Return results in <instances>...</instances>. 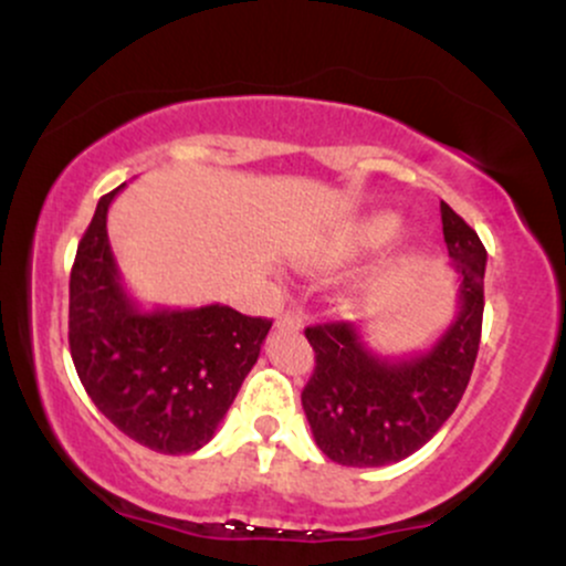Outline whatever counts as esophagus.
I'll list each match as a JSON object with an SVG mask.
<instances>
[{"label":"esophagus","mask_w":566,"mask_h":566,"mask_svg":"<svg viewBox=\"0 0 566 566\" xmlns=\"http://www.w3.org/2000/svg\"><path fill=\"white\" fill-rule=\"evenodd\" d=\"M276 327L279 329H303V314L301 311H284L282 316L276 319Z\"/></svg>","instance_id":"esophagus-1"}]
</instances>
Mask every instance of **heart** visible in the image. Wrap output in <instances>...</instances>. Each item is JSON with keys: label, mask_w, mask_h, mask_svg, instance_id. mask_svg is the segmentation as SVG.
I'll return each mask as SVG.
<instances>
[{"label": "heart", "mask_w": 566, "mask_h": 566, "mask_svg": "<svg viewBox=\"0 0 566 566\" xmlns=\"http://www.w3.org/2000/svg\"><path fill=\"white\" fill-rule=\"evenodd\" d=\"M396 229H399V220L394 216H386V212L369 216L359 220V223L343 229L340 233H335L329 242L311 250L308 255H303L301 265L303 269H329V265L346 263L350 258L361 255V252L378 250V247H382L394 237Z\"/></svg>", "instance_id": "heart-1"}]
</instances>
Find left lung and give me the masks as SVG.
Wrapping results in <instances>:
<instances>
[{"instance_id":"1","label":"left lung","mask_w":566,"mask_h":566,"mask_svg":"<svg viewBox=\"0 0 566 566\" xmlns=\"http://www.w3.org/2000/svg\"><path fill=\"white\" fill-rule=\"evenodd\" d=\"M441 231L460 276V308L423 354L386 359L350 322L316 324L305 337L316 367L301 399L311 433L329 460L378 469L418 452L463 399L479 354L486 250L476 231L441 201Z\"/></svg>"}]
</instances>
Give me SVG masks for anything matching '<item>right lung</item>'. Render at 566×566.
I'll use <instances>...</instances> for the list:
<instances>
[{"label": "right lung", "mask_w": 566, "mask_h": 566, "mask_svg": "<svg viewBox=\"0 0 566 566\" xmlns=\"http://www.w3.org/2000/svg\"><path fill=\"white\" fill-rule=\"evenodd\" d=\"M122 188L101 197L76 247L71 359L84 391L122 433L161 454L197 452L216 437L271 322L220 303L143 311L108 244V207Z\"/></svg>", "instance_id": "add662e5"}]
</instances>
